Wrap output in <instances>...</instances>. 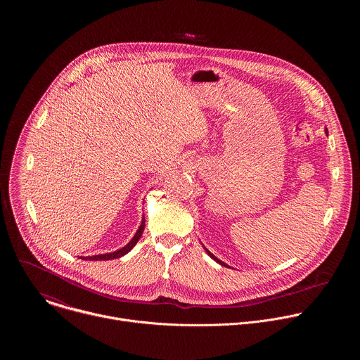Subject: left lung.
I'll return each instance as SVG.
<instances>
[{"mask_svg": "<svg viewBox=\"0 0 360 360\" xmlns=\"http://www.w3.org/2000/svg\"><path fill=\"white\" fill-rule=\"evenodd\" d=\"M326 133H327V129H326ZM205 251H206V254H207V255H209V257H212V259H213V260H216V262H217V263H220V264H221V266H227V264H226V263H224V262H221V260H219V259H217V257H214V255H213V254H210V252H209V251H207V250H206V248H205Z\"/></svg>", "mask_w": 360, "mask_h": 360, "instance_id": "left-lung-1", "label": "left lung"}]
</instances>
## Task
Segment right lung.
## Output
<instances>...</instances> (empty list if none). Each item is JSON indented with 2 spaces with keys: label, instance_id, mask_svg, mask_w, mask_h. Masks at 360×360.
<instances>
[{
  "label": "right lung",
  "instance_id": "add662e5",
  "mask_svg": "<svg viewBox=\"0 0 360 360\" xmlns=\"http://www.w3.org/2000/svg\"><path fill=\"white\" fill-rule=\"evenodd\" d=\"M144 227H146V217H143L141 224H140V227H139L137 233H136V234H134V237L129 241V244H127V245H124L123 248H120V250L115 251V252L101 254V255H94V257H82V259H84V260H110V259H117V257H123V255H126L127 252H130V251L134 248V245L139 243V240L141 238V234H143V231H144Z\"/></svg>",
  "mask_w": 360,
  "mask_h": 360
}]
</instances>
